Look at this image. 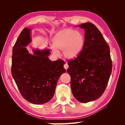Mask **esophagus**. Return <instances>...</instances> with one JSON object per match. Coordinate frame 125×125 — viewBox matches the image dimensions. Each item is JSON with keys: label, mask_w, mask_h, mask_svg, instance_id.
Instances as JSON below:
<instances>
[{"label": "esophagus", "mask_w": 125, "mask_h": 125, "mask_svg": "<svg viewBox=\"0 0 125 125\" xmlns=\"http://www.w3.org/2000/svg\"><path fill=\"white\" fill-rule=\"evenodd\" d=\"M68 67L69 66H68V65L67 63H65L64 65V68L65 69H66V70L68 69Z\"/></svg>", "instance_id": "esophagus-1"}]
</instances>
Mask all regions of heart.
<instances>
[{
  "mask_svg": "<svg viewBox=\"0 0 125 125\" xmlns=\"http://www.w3.org/2000/svg\"><path fill=\"white\" fill-rule=\"evenodd\" d=\"M85 40L81 32L73 29H65L61 30L54 36L52 43L53 52L58 54L59 50L63 51V56L67 59L77 57L83 50Z\"/></svg>",
  "mask_w": 125,
  "mask_h": 125,
  "instance_id": "heart-1",
  "label": "heart"
}]
</instances>
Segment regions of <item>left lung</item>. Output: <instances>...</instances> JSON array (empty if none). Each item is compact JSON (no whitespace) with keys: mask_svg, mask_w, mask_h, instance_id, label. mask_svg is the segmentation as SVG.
I'll use <instances>...</instances> for the list:
<instances>
[{"mask_svg":"<svg viewBox=\"0 0 125 125\" xmlns=\"http://www.w3.org/2000/svg\"><path fill=\"white\" fill-rule=\"evenodd\" d=\"M79 27L85 31L83 50L75 60L68 61L73 96L83 103L95 100L104 92L112 71L110 48L101 33L91 22Z\"/></svg>","mask_w":125,"mask_h":125,"instance_id":"1","label":"left lung"}]
</instances>
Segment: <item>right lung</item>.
I'll list each match as a JSON object with an SVG mask.
<instances>
[{
    "instance_id": "add662e5",
    "label": "right lung",
    "mask_w": 125,
    "mask_h": 125,
    "mask_svg": "<svg viewBox=\"0 0 125 125\" xmlns=\"http://www.w3.org/2000/svg\"><path fill=\"white\" fill-rule=\"evenodd\" d=\"M31 31L20 33L12 49L11 74L21 94L33 104H43L53 96L57 81L66 71L62 60L51 61L48 48H33L31 54L26 48L31 43Z\"/></svg>"
}]
</instances>
